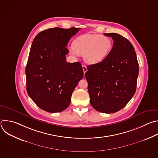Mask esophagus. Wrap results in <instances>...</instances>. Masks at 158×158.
<instances>
[{"label":"esophagus","mask_w":158,"mask_h":158,"mask_svg":"<svg viewBox=\"0 0 158 158\" xmlns=\"http://www.w3.org/2000/svg\"><path fill=\"white\" fill-rule=\"evenodd\" d=\"M82 69H83V72H84V74L85 73V72L87 71V67L84 65H82Z\"/></svg>","instance_id":"obj_1"}]
</instances>
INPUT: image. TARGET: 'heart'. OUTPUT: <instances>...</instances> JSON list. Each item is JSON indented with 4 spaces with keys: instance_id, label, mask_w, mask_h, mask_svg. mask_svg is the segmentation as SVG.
<instances>
[{
    "instance_id": "1",
    "label": "heart",
    "mask_w": 158,
    "mask_h": 158,
    "mask_svg": "<svg viewBox=\"0 0 158 158\" xmlns=\"http://www.w3.org/2000/svg\"><path fill=\"white\" fill-rule=\"evenodd\" d=\"M112 46L113 42L109 36L87 34L79 36L73 41L72 53L83 56L87 64H96L108 56Z\"/></svg>"
}]
</instances>
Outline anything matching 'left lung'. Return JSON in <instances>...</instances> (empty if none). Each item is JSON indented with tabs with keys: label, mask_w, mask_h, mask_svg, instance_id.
<instances>
[{
	"label": "left lung",
	"mask_w": 158,
	"mask_h": 158,
	"mask_svg": "<svg viewBox=\"0 0 158 158\" xmlns=\"http://www.w3.org/2000/svg\"><path fill=\"white\" fill-rule=\"evenodd\" d=\"M114 40L112 49L102 62L87 67L90 102L96 110L114 113L123 109L136 90L139 64L132 44L116 33H106Z\"/></svg>",
	"instance_id": "1"
}]
</instances>
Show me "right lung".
<instances>
[{
  "label": "right lung",
  "instance_id": "right-lung-1",
  "mask_svg": "<svg viewBox=\"0 0 158 158\" xmlns=\"http://www.w3.org/2000/svg\"><path fill=\"white\" fill-rule=\"evenodd\" d=\"M81 28L55 27L34 38L26 68L29 97L42 110L51 113L69 106L74 90L84 76L79 62H66L67 43Z\"/></svg>",
  "mask_w": 158,
  "mask_h": 158
}]
</instances>
